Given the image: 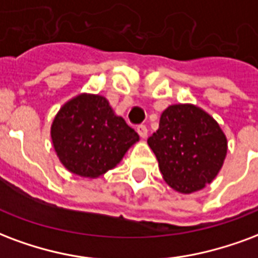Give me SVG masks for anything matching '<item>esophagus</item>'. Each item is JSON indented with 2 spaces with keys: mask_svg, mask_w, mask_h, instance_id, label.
<instances>
[{
  "mask_svg": "<svg viewBox=\"0 0 258 258\" xmlns=\"http://www.w3.org/2000/svg\"><path fill=\"white\" fill-rule=\"evenodd\" d=\"M137 131H138V134L141 138H146V137H148V128H146V125H138Z\"/></svg>",
  "mask_w": 258,
  "mask_h": 258,
  "instance_id": "1",
  "label": "esophagus"
}]
</instances>
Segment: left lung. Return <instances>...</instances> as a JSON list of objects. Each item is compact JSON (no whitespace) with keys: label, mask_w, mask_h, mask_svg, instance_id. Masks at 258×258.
Wrapping results in <instances>:
<instances>
[{"label":"left lung","mask_w":258,"mask_h":258,"mask_svg":"<svg viewBox=\"0 0 258 258\" xmlns=\"http://www.w3.org/2000/svg\"><path fill=\"white\" fill-rule=\"evenodd\" d=\"M164 180L190 194L211 183L227 156V138L211 114L191 104L168 106L148 139Z\"/></svg>","instance_id":"8db88e82"}]
</instances>
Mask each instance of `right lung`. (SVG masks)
Segmentation results:
<instances>
[{
  "instance_id": "1",
  "label": "right lung",
  "mask_w": 258,
  "mask_h": 258,
  "mask_svg": "<svg viewBox=\"0 0 258 258\" xmlns=\"http://www.w3.org/2000/svg\"><path fill=\"white\" fill-rule=\"evenodd\" d=\"M50 135L61 164L83 177L104 175L139 141V135L114 114L105 97L86 93L62 105Z\"/></svg>"
}]
</instances>
